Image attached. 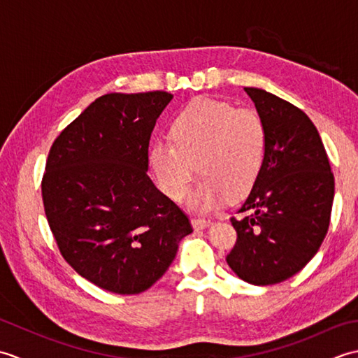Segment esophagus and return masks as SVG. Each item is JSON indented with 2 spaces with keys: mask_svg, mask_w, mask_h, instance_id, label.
Returning <instances> with one entry per match:
<instances>
[{
  "mask_svg": "<svg viewBox=\"0 0 358 358\" xmlns=\"http://www.w3.org/2000/svg\"><path fill=\"white\" fill-rule=\"evenodd\" d=\"M210 223H212L210 220H206V218H194L192 220L194 229H204V227H208Z\"/></svg>",
  "mask_w": 358,
  "mask_h": 358,
  "instance_id": "obj_1",
  "label": "esophagus"
}]
</instances>
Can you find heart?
Listing matches in <instances>:
<instances>
[{
    "instance_id": "1",
    "label": "heart",
    "mask_w": 358,
    "mask_h": 358,
    "mask_svg": "<svg viewBox=\"0 0 358 358\" xmlns=\"http://www.w3.org/2000/svg\"><path fill=\"white\" fill-rule=\"evenodd\" d=\"M171 141L150 146L149 159L158 183L172 200L191 192L196 168L201 175L194 204L200 210L220 206L227 194L248 192L263 167L266 126L252 109L210 98H196L171 124Z\"/></svg>"
}]
</instances>
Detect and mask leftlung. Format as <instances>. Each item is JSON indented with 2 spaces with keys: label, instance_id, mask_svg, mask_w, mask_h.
<instances>
[{
  "label": "left lung",
  "instance_id": "1",
  "mask_svg": "<svg viewBox=\"0 0 358 358\" xmlns=\"http://www.w3.org/2000/svg\"><path fill=\"white\" fill-rule=\"evenodd\" d=\"M268 134L263 167L231 218L237 231L227 264L248 283L275 285L309 263L328 234L334 173L305 112L263 89L245 87Z\"/></svg>",
  "mask_w": 358,
  "mask_h": 358
}]
</instances>
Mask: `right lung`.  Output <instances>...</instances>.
Wrapping results in <instances>:
<instances>
[{
    "label": "right lung",
    "mask_w": 358,
    "mask_h": 358,
    "mask_svg": "<svg viewBox=\"0 0 358 358\" xmlns=\"http://www.w3.org/2000/svg\"><path fill=\"white\" fill-rule=\"evenodd\" d=\"M172 98L164 90L106 94L49 150L41 195L53 238L64 260L104 291H146L192 232L148 175L150 135Z\"/></svg>",
    "instance_id": "add662e5"
}]
</instances>
